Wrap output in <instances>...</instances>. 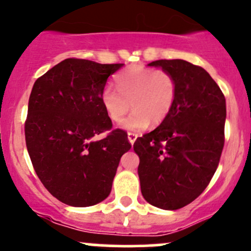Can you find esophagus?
Segmentation results:
<instances>
[{"instance_id": "obj_1", "label": "esophagus", "mask_w": 251, "mask_h": 251, "mask_svg": "<svg viewBox=\"0 0 251 251\" xmlns=\"http://www.w3.org/2000/svg\"><path fill=\"white\" fill-rule=\"evenodd\" d=\"M127 138H128V141H130V143L133 144L134 141L137 139V134L133 133V132H128L127 133Z\"/></svg>"}]
</instances>
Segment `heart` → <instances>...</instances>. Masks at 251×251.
<instances>
[{"label": "heart", "instance_id": "1", "mask_svg": "<svg viewBox=\"0 0 251 251\" xmlns=\"http://www.w3.org/2000/svg\"><path fill=\"white\" fill-rule=\"evenodd\" d=\"M115 83L118 89L110 85L103 89L101 102L113 121L121 120L132 105V113L120 123L124 130H144L151 120L160 123L176 100V80L162 70L133 66L119 73Z\"/></svg>", "mask_w": 251, "mask_h": 251}]
</instances>
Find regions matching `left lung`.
Segmentation results:
<instances>
[{
    "mask_svg": "<svg viewBox=\"0 0 251 251\" xmlns=\"http://www.w3.org/2000/svg\"><path fill=\"white\" fill-rule=\"evenodd\" d=\"M176 80V100L154 131L138 137L141 191L148 203L166 210L183 208L204 191L214 176L225 142L226 101L218 84L200 66L157 60Z\"/></svg>",
    "mask_w": 251,
    "mask_h": 251,
    "instance_id": "obj_1",
    "label": "left lung"
}]
</instances>
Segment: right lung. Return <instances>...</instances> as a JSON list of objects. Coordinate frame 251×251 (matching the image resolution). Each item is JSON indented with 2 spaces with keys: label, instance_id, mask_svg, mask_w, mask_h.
Listing matches in <instances>:
<instances>
[{
  "label": "right lung",
  "instance_id": "obj_1",
  "mask_svg": "<svg viewBox=\"0 0 251 251\" xmlns=\"http://www.w3.org/2000/svg\"><path fill=\"white\" fill-rule=\"evenodd\" d=\"M123 66L66 59L33 84L26 147L42 184L65 204L90 207L107 199L121 156L131 149L125 131H112L101 102L108 77ZM105 130L111 132L97 141Z\"/></svg>",
  "mask_w": 251,
  "mask_h": 251
}]
</instances>
